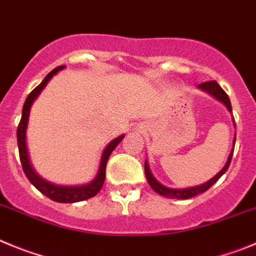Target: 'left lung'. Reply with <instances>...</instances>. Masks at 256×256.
Returning a JSON list of instances; mask_svg holds the SVG:
<instances>
[{"label": "left lung", "instance_id": "left-lung-1", "mask_svg": "<svg viewBox=\"0 0 256 256\" xmlns=\"http://www.w3.org/2000/svg\"><path fill=\"white\" fill-rule=\"evenodd\" d=\"M198 88L202 89V90H204V92H206V93H209L210 96H213L214 98H217L218 100H220V102H222L223 104L227 107V110H228L230 112H232L231 100H230L228 96L226 94V92L220 88L216 80L202 82V84L198 85ZM234 142H236V138L234 139ZM232 154H234V150L230 153L228 160H227V162H226L224 167H223L222 170H220V171L213 177V178H210L209 181H206V182L202 184V185L194 186V188H166V186H163L162 184H160L156 178H154L153 174H152V172H150V170H149V166H148V162H146V160H145V163H144L145 176H146V180H148V182H149V185H150V188L156 191V194H160V195H162V196H166V198H171V199H188V198L196 196V195L202 194V192L206 191L209 188H210V186H213L214 184L217 182L218 180H220V177L222 176V174H224L227 170H228L230 163H231V160H232Z\"/></svg>", "mask_w": 256, "mask_h": 256}]
</instances>
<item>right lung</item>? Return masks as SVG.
<instances>
[{
  "mask_svg": "<svg viewBox=\"0 0 256 256\" xmlns=\"http://www.w3.org/2000/svg\"><path fill=\"white\" fill-rule=\"evenodd\" d=\"M62 68H65V66H58V68H56L54 70L50 71L47 76L44 78V80H43V82H40L29 96H28L26 100H25L24 103V107H22V120H20V124L19 126H18V146H19L20 162H22L25 176L29 178V181H30L42 194H44L46 196L50 198V200H54V202H76L86 200L89 199V198L96 196V195L100 192L103 184H104L106 166H107L108 158H110L112 152L114 150V148L120 144V142L125 138V135H121V136L116 138V139L112 140V142L106 146L104 150H103L102 158H100L98 174H96V178H94L92 182L86 184V185L58 186L54 185V184L48 182V181L43 180L39 174H36V171H34L33 167H32L30 164L29 156H28L26 139H25L28 121H29V114H30L32 104H33L34 100H36V96H38L39 94H40V92L44 89V86L47 85V82L52 79V76L56 75V74L60 70H62Z\"/></svg>",
  "mask_w": 256,
  "mask_h": 256,
  "instance_id": "1",
  "label": "right lung"
}]
</instances>
